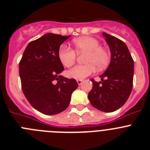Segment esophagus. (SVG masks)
Segmentation results:
<instances>
[{
	"mask_svg": "<svg viewBox=\"0 0 150 150\" xmlns=\"http://www.w3.org/2000/svg\"><path fill=\"white\" fill-rule=\"evenodd\" d=\"M83 79H77V80H76V82H77V83L79 86H80V85L83 83Z\"/></svg>",
	"mask_w": 150,
	"mask_h": 150,
	"instance_id": "esophagus-1",
	"label": "esophagus"
}]
</instances>
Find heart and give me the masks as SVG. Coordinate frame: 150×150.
<instances>
[{"label": "heart", "mask_w": 150, "mask_h": 150, "mask_svg": "<svg viewBox=\"0 0 150 150\" xmlns=\"http://www.w3.org/2000/svg\"><path fill=\"white\" fill-rule=\"evenodd\" d=\"M78 52H87L86 57V64L76 65L67 71L69 77L76 79H83L95 71V67L103 70L109 62V54L100 47L98 40L91 37H81L73 40ZM59 59L64 66L71 67L76 59V52L67 45H62L59 50Z\"/></svg>", "instance_id": "heart-1"}]
</instances>
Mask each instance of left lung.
<instances>
[{"mask_svg": "<svg viewBox=\"0 0 150 150\" xmlns=\"http://www.w3.org/2000/svg\"><path fill=\"white\" fill-rule=\"evenodd\" d=\"M102 35L110 50V63L100 82L91 79L93 86L88 98L95 108L111 112L122 107L132 92L134 61L123 41L105 32Z\"/></svg>", "mask_w": 150, "mask_h": 150, "instance_id": "1", "label": "left lung"}]
</instances>
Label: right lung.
<instances>
[{"label": "right lung", "mask_w": 150, "mask_h": 150, "mask_svg": "<svg viewBox=\"0 0 150 150\" xmlns=\"http://www.w3.org/2000/svg\"><path fill=\"white\" fill-rule=\"evenodd\" d=\"M70 37L44 34L28 44L19 62L24 95L30 105L43 114L55 115L67 109L73 91L78 87L75 79L60 75L64 67L59 50Z\"/></svg>", "instance_id": "add662e5"}]
</instances>
